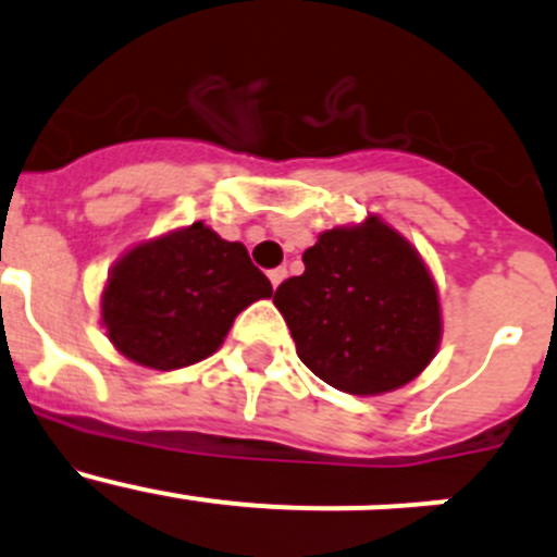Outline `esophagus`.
I'll use <instances>...</instances> for the list:
<instances>
[{"instance_id":"34e87169","label":"esophagus","mask_w":557,"mask_h":557,"mask_svg":"<svg viewBox=\"0 0 557 557\" xmlns=\"http://www.w3.org/2000/svg\"><path fill=\"white\" fill-rule=\"evenodd\" d=\"M285 277H288V269H285V267H277V269H272V272H269V283H272V288H277V285L283 283Z\"/></svg>"}]
</instances>
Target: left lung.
Segmentation results:
<instances>
[{
	"mask_svg": "<svg viewBox=\"0 0 557 557\" xmlns=\"http://www.w3.org/2000/svg\"><path fill=\"white\" fill-rule=\"evenodd\" d=\"M305 274L274 294L301 363L352 396H380L418 377L442 339L434 277L380 218L336 226L307 247Z\"/></svg>",
	"mask_w": 557,
	"mask_h": 557,
	"instance_id": "8db88e82",
	"label": "left lung"
}]
</instances>
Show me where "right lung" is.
Segmentation results:
<instances>
[{"label": "right lung", "instance_id": "right-lung-1", "mask_svg": "<svg viewBox=\"0 0 557 557\" xmlns=\"http://www.w3.org/2000/svg\"><path fill=\"white\" fill-rule=\"evenodd\" d=\"M269 296L272 283L245 245L199 221L117 258L102 294V325L128 361L170 372L212 356L234 318Z\"/></svg>", "mask_w": 557, "mask_h": 557}]
</instances>
